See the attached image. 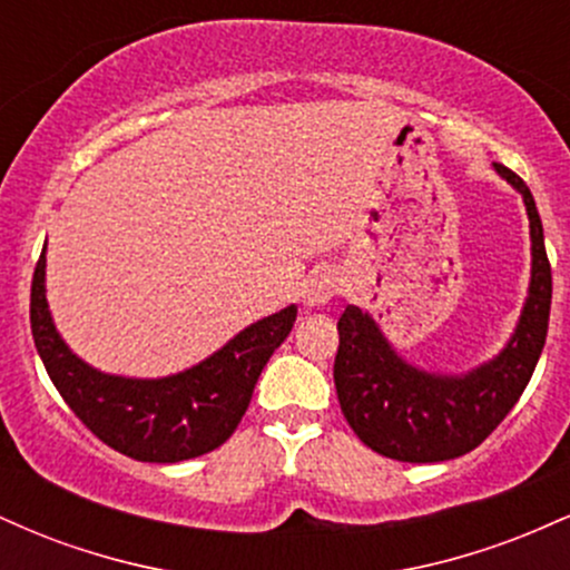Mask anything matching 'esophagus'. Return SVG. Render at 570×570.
<instances>
[{"label": "esophagus", "instance_id": "obj_1", "mask_svg": "<svg viewBox=\"0 0 570 570\" xmlns=\"http://www.w3.org/2000/svg\"><path fill=\"white\" fill-rule=\"evenodd\" d=\"M340 289V278L335 276V271H313L307 276L305 286H303V299L307 307H316V305H326L332 297H335Z\"/></svg>", "mask_w": 570, "mask_h": 570}]
</instances>
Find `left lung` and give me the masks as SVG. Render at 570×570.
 <instances>
[{
	"label": "left lung",
	"instance_id": "1",
	"mask_svg": "<svg viewBox=\"0 0 570 570\" xmlns=\"http://www.w3.org/2000/svg\"><path fill=\"white\" fill-rule=\"evenodd\" d=\"M493 168L525 200L533 254L525 307L499 356L466 375H434L404 362L356 305L345 307L337 322L340 410L358 440L394 461H450L485 442L522 396L544 348L552 305L544 227L525 181L501 163Z\"/></svg>",
	"mask_w": 570,
	"mask_h": 570
}]
</instances>
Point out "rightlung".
<instances>
[{
	"mask_svg": "<svg viewBox=\"0 0 570 570\" xmlns=\"http://www.w3.org/2000/svg\"><path fill=\"white\" fill-rule=\"evenodd\" d=\"M294 318L297 307L289 305L179 375L136 381L88 367L58 335L45 299V248L31 281V335L50 381L98 440L134 461H187L230 440Z\"/></svg>",
	"mask_w": 570,
	"mask_h": 570,
	"instance_id": "add662e5",
	"label": "right lung"
}]
</instances>
